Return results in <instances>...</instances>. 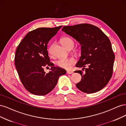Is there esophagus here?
Listing matches in <instances>:
<instances>
[{"instance_id": "34e87169", "label": "esophagus", "mask_w": 126, "mask_h": 126, "mask_svg": "<svg viewBox=\"0 0 126 126\" xmlns=\"http://www.w3.org/2000/svg\"><path fill=\"white\" fill-rule=\"evenodd\" d=\"M66 73L67 74H72L74 73V72L73 71H67Z\"/></svg>"}]
</instances>
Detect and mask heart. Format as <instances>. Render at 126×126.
Here are the masks:
<instances>
[{
	"instance_id": "b5f03b06",
	"label": "heart",
	"mask_w": 126,
	"mask_h": 126,
	"mask_svg": "<svg viewBox=\"0 0 126 126\" xmlns=\"http://www.w3.org/2000/svg\"><path fill=\"white\" fill-rule=\"evenodd\" d=\"M61 42H62V44L63 46L67 49L70 48H72L74 46V40L71 38L68 37H64L63 38ZM48 51L49 52H50V49H48ZM76 52H77L78 50H76ZM75 63V59L74 58H60L57 60L56 63L57 66L66 69H70Z\"/></svg>"
}]
</instances>
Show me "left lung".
<instances>
[{
	"label": "left lung",
	"instance_id": "8db88e82",
	"mask_svg": "<svg viewBox=\"0 0 126 126\" xmlns=\"http://www.w3.org/2000/svg\"><path fill=\"white\" fill-rule=\"evenodd\" d=\"M62 30L81 45V56L76 67L85 70V73L75 71L82 77L76 86L87 94L104 88L112 77L115 57L108 37L97 27L89 24L64 26Z\"/></svg>",
	"mask_w": 126,
	"mask_h": 126
}]
</instances>
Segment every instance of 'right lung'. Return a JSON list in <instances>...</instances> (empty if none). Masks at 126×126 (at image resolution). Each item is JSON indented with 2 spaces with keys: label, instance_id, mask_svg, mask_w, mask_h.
<instances>
[{
  "label": "right lung",
  "instance_id": "obj_1",
  "mask_svg": "<svg viewBox=\"0 0 126 126\" xmlns=\"http://www.w3.org/2000/svg\"><path fill=\"white\" fill-rule=\"evenodd\" d=\"M62 27L39 28L27 34L17 48L15 57L19 77L25 89L38 96H44L54 88L66 70L54 66L47 51V44ZM51 67L47 74L44 68Z\"/></svg>",
  "mask_w": 126,
  "mask_h": 126
}]
</instances>
